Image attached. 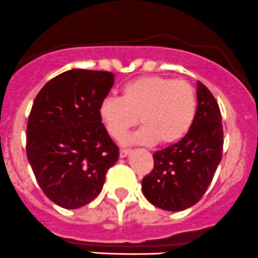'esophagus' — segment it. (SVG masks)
Instances as JSON below:
<instances>
[{
  "label": "esophagus",
  "mask_w": 258,
  "mask_h": 258,
  "mask_svg": "<svg viewBox=\"0 0 258 258\" xmlns=\"http://www.w3.org/2000/svg\"><path fill=\"white\" fill-rule=\"evenodd\" d=\"M131 149H120V157H121V158H124V157H126L127 154L131 153Z\"/></svg>",
  "instance_id": "esophagus-1"
}]
</instances>
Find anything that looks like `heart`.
<instances>
[{
  "label": "heart",
  "mask_w": 258,
  "mask_h": 258,
  "mask_svg": "<svg viewBox=\"0 0 258 258\" xmlns=\"http://www.w3.org/2000/svg\"><path fill=\"white\" fill-rule=\"evenodd\" d=\"M198 112L195 88L185 80L143 76L125 83L121 97L106 96L99 117L112 139L121 142L139 122L144 125L132 143H177L192 126Z\"/></svg>",
  "instance_id": "b5f03b06"
}]
</instances>
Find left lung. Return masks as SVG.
Listing matches in <instances>:
<instances>
[{
    "label": "left lung",
    "mask_w": 258,
    "mask_h": 258,
    "mask_svg": "<svg viewBox=\"0 0 258 258\" xmlns=\"http://www.w3.org/2000/svg\"><path fill=\"white\" fill-rule=\"evenodd\" d=\"M223 143L219 105L207 86L198 82L195 121L180 142L153 154V170L142 181L147 200L168 212L195 205L214 177Z\"/></svg>",
    "instance_id": "1"
}]
</instances>
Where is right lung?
<instances>
[{"label":"right lung","mask_w":258,"mask_h":258,"mask_svg":"<svg viewBox=\"0 0 258 258\" xmlns=\"http://www.w3.org/2000/svg\"><path fill=\"white\" fill-rule=\"evenodd\" d=\"M114 73L71 70L51 78L34 100L26 156L39 186L54 204L78 209L102 190L119 148L99 117Z\"/></svg>","instance_id":"1"}]
</instances>
